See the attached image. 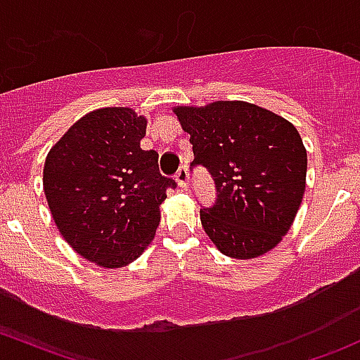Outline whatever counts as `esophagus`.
Here are the masks:
<instances>
[{
	"label": "esophagus",
	"mask_w": 360,
	"mask_h": 360,
	"mask_svg": "<svg viewBox=\"0 0 360 360\" xmlns=\"http://www.w3.org/2000/svg\"><path fill=\"white\" fill-rule=\"evenodd\" d=\"M188 179H190V174H188L186 167H181L176 174V181L181 188H188Z\"/></svg>",
	"instance_id": "34e87169"
}]
</instances>
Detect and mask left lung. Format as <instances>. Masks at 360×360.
I'll list each match as a JSON object with an SVG mask.
<instances>
[{"instance_id":"1","label":"left lung","mask_w":360,"mask_h":360,"mask_svg":"<svg viewBox=\"0 0 360 360\" xmlns=\"http://www.w3.org/2000/svg\"><path fill=\"white\" fill-rule=\"evenodd\" d=\"M174 112L193 144L191 167H205L216 183V203L200 209L212 244L235 259L274 249L291 228L307 186V150L296 127L244 101L177 106Z\"/></svg>"}]
</instances>
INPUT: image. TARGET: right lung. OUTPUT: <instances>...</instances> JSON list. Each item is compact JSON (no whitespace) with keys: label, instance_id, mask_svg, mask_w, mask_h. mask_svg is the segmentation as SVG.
Returning <instances> with one entry per match:
<instances>
[{"label":"right lung","instance_id":"obj_1","mask_svg":"<svg viewBox=\"0 0 360 360\" xmlns=\"http://www.w3.org/2000/svg\"><path fill=\"white\" fill-rule=\"evenodd\" d=\"M148 120L130 108H103L78 122L49 151L43 190L64 240L103 268L144 252L160 205L176 181L158 170V153L141 148Z\"/></svg>","mask_w":360,"mask_h":360}]
</instances>
